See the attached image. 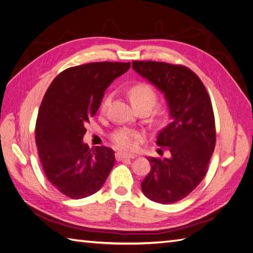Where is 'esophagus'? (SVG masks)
<instances>
[{"instance_id": "esophagus-1", "label": "esophagus", "mask_w": 253, "mask_h": 253, "mask_svg": "<svg viewBox=\"0 0 253 253\" xmlns=\"http://www.w3.org/2000/svg\"><path fill=\"white\" fill-rule=\"evenodd\" d=\"M116 158L117 160H124V159H133L135 158L134 155H127V154H125V153H120L118 152L116 154Z\"/></svg>"}]
</instances>
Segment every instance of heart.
<instances>
[{
	"instance_id": "heart-1",
	"label": "heart",
	"mask_w": 253,
	"mask_h": 253,
	"mask_svg": "<svg viewBox=\"0 0 253 253\" xmlns=\"http://www.w3.org/2000/svg\"><path fill=\"white\" fill-rule=\"evenodd\" d=\"M128 97L135 109L148 106L152 109L157 101V94L151 85L147 83L135 84L128 89ZM113 95L108 94L101 102V111L105 112L112 101ZM140 138L138 132L129 128H120L112 135V140L117 148L125 151H132L137 147V142Z\"/></svg>"
}]
</instances>
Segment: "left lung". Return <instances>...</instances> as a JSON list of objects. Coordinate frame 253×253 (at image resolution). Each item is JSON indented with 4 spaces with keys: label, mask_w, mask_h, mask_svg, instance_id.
Here are the masks:
<instances>
[{
    "label": "left lung",
    "mask_w": 253,
    "mask_h": 253,
    "mask_svg": "<svg viewBox=\"0 0 253 253\" xmlns=\"http://www.w3.org/2000/svg\"><path fill=\"white\" fill-rule=\"evenodd\" d=\"M132 67L164 94L171 118L156 141L171 156L148 157L151 171L141 190L153 202L173 204L192 192L208 171L216 139L210 97L198 76L183 65L133 61Z\"/></svg>",
    "instance_id": "left-lung-1"
}]
</instances>
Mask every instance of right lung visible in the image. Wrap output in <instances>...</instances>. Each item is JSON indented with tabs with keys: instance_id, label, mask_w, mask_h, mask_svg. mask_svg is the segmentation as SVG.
Segmentation results:
<instances>
[{
	"instance_id": "obj_1",
	"label": "right lung",
	"mask_w": 253,
	"mask_h": 253,
	"mask_svg": "<svg viewBox=\"0 0 253 253\" xmlns=\"http://www.w3.org/2000/svg\"><path fill=\"white\" fill-rule=\"evenodd\" d=\"M129 67V62L70 67L53 79L44 95L36 122L38 153L52 186L74 200L100 190L115 165L112 149H89L83 136L105 89Z\"/></svg>"
}]
</instances>
